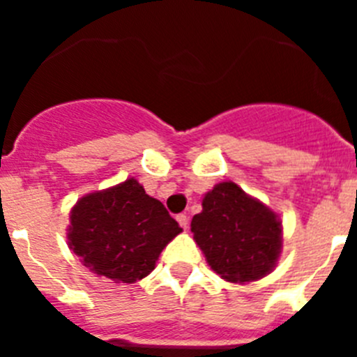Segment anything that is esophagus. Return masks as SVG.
<instances>
[{
    "instance_id": "obj_1",
    "label": "esophagus",
    "mask_w": 357,
    "mask_h": 357,
    "mask_svg": "<svg viewBox=\"0 0 357 357\" xmlns=\"http://www.w3.org/2000/svg\"><path fill=\"white\" fill-rule=\"evenodd\" d=\"M176 222H178V225H181L182 229H188L189 222H188V216H185V214H178V216H176Z\"/></svg>"
}]
</instances>
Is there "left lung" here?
Segmentation results:
<instances>
[{
    "mask_svg": "<svg viewBox=\"0 0 357 357\" xmlns=\"http://www.w3.org/2000/svg\"><path fill=\"white\" fill-rule=\"evenodd\" d=\"M191 232L218 275L252 282L275 266L282 247L277 214L248 197L234 182H222L204 197Z\"/></svg>",
    "mask_w": 357,
    "mask_h": 357,
    "instance_id": "8db88e82",
    "label": "left lung"
}]
</instances>
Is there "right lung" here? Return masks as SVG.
<instances>
[{
	"mask_svg": "<svg viewBox=\"0 0 357 357\" xmlns=\"http://www.w3.org/2000/svg\"><path fill=\"white\" fill-rule=\"evenodd\" d=\"M182 229L135 178L77 202L69 247L96 275L135 282L155 268L162 248Z\"/></svg>",
	"mask_w": 357,
	"mask_h": 357,
	"instance_id": "1",
	"label": "right lung"
}]
</instances>
